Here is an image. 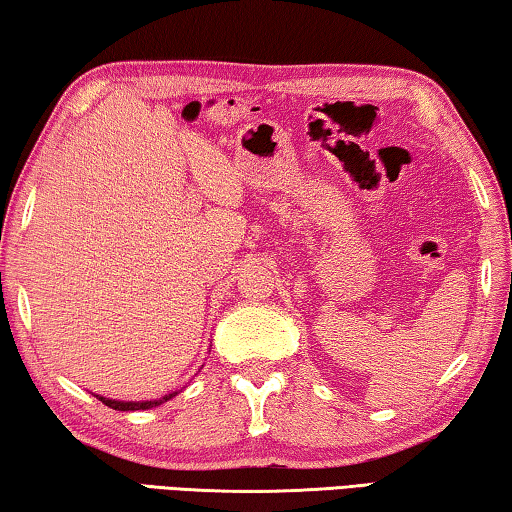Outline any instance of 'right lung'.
Returning <instances> with one entry per match:
<instances>
[{"instance_id":"obj_1","label":"right lung","mask_w":512,"mask_h":512,"mask_svg":"<svg viewBox=\"0 0 512 512\" xmlns=\"http://www.w3.org/2000/svg\"><path fill=\"white\" fill-rule=\"evenodd\" d=\"M175 396H177V391L168 393V396L159 398V400H112V398H103V396H96V398L101 400L103 405L112 407V409H116V411H139V409H152V407H159L161 402H166V400L175 398Z\"/></svg>"}]
</instances>
